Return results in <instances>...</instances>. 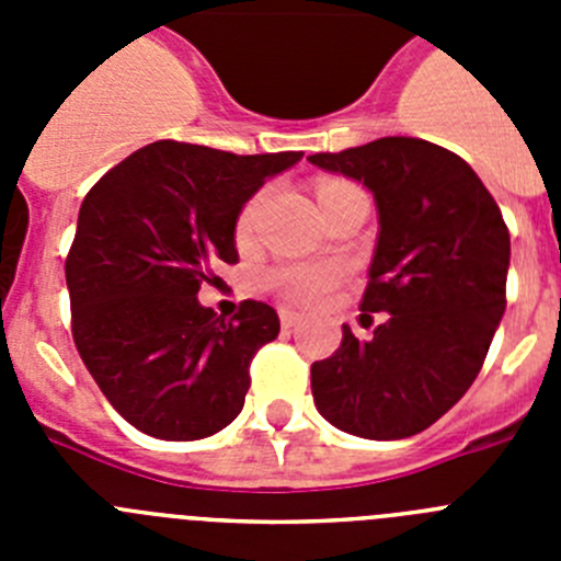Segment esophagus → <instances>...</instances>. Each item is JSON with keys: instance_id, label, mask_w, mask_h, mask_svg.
<instances>
[{"instance_id": "34e87169", "label": "esophagus", "mask_w": 561, "mask_h": 561, "mask_svg": "<svg viewBox=\"0 0 561 561\" xmlns=\"http://www.w3.org/2000/svg\"><path fill=\"white\" fill-rule=\"evenodd\" d=\"M297 320H300V314L291 309H280V325L284 329H291V325H297Z\"/></svg>"}]
</instances>
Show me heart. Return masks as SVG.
<instances>
[{
  "instance_id": "obj_1",
  "label": "heart",
  "mask_w": 561,
  "mask_h": 561,
  "mask_svg": "<svg viewBox=\"0 0 561 561\" xmlns=\"http://www.w3.org/2000/svg\"><path fill=\"white\" fill-rule=\"evenodd\" d=\"M348 193H359V187L351 185V182L331 180L320 185L317 191V199L320 207L329 205V202L340 199V196H348ZM266 199H270V187H261L250 196V199L241 205L236 216V241L238 244H250L252 238L257 236V225H261V216H264ZM342 272L336 266L325 264H280L275 270H270L266 275V286H270L275 295H280L286 304L291 306H317L323 304L325 297L334 291V286L340 284Z\"/></svg>"
}]
</instances>
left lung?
<instances>
[{"label": "left lung", "mask_w": 561, "mask_h": 561, "mask_svg": "<svg viewBox=\"0 0 561 561\" xmlns=\"http://www.w3.org/2000/svg\"><path fill=\"white\" fill-rule=\"evenodd\" d=\"M309 162L374 193L379 241L359 309L388 314L370 340L342 325L340 348L311 365L314 404L342 433L410 438L483 368L505 311L508 227L478 173L419 137H381Z\"/></svg>", "instance_id": "8db88e82"}]
</instances>
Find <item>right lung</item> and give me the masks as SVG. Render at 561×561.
I'll list each match as a JSON object with an SVG mask.
<instances>
[{
	"label": "right lung",
	"instance_id": "1",
	"mask_svg": "<svg viewBox=\"0 0 561 561\" xmlns=\"http://www.w3.org/2000/svg\"><path fill=\"white\" fill-rule=\"evenodd\" d=\"M304 151L241 153L160 140L92 185L69 247L72 340L117 413L162 440L219 433L241 413L250 362L280 331L244 300L225 320L196 300L236 264V216Z\"/></svg>",
	"mask_w": 561,
	"mask_h": 561
}]
</instances>
